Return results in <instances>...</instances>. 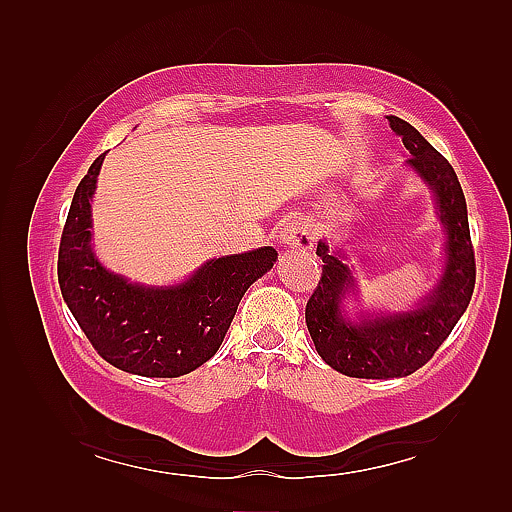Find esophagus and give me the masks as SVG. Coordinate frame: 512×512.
Masks as SVG:
<instances>
[{"label":"esophagus","instance_id":"34e87169","mask_svg":"<svg viewBox=\"0 0 512 512\" xmlns=\"http://www.w3.org/2000/svg\"><path fill=\"white\" fill-rule=\"evenodd\" d=\"M279 242L290 248L308 250L314 244V233L306 220H290L284 224V228H281Z\"/></svg>","mask_w":512,"mask_h":512}]
</instances>
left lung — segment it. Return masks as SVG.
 <instances>
[{
    "label": "left lung",
    "instance_id": "obj_1",
    "mask_svg": "<svg viewBox=\"0 0 512 512\" xmlns=\"http://www.w3.org/2000/svg\"><path fill=\"white\" fill-rule=\"evenodd\" d=\"M387 121L409 149L407 167L436 198L447 244L438 284L416 306L400 312L361 310L350 319L343 303L358 292L352 268L343 262L341 250L319 239L323 275L306 306V323L323 361L352 378H402L416 372L447 341L475 288V253L458 176L416 127L398 116H387Z\"/></svg>",
    "mask_w": 512,
    "mask_h": 512
}]
</instances>
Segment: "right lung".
Returning a JSON list of instances; mask_svg holds the SVG:
<instances>
[{"instance_id": "obj_1", "label": "right lung", "mask_w": 512, "mask_h": 512, "mask_svg": "<svg viewBox=\"0 0 512 512\" xmlns=\"http://www.w3.org/2000/svg\"><path fill=\"white\" fill-rule=\"evenodd\" d=\"M99 156L74 191L59 246V286L72 317L107 363L176 378L220 350L244 292L277 262L273 246L209 259L176 286H143L107 270L92 248Z\"/></svg>"}]
</instances>
